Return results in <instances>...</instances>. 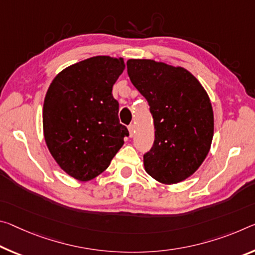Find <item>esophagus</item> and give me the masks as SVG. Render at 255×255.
Returning <instances> with one entry per match:
<instances>
[{"label":"esophagus","instance_id":"obj_1","mask_svg":"<svg viewBox=\"0 0 255 255\" xmlns=\"http://www.w3.org/2000/svg\"><path fill=\"white\" fill-rule=\"evenodd\" d=\"M128 130H129V135H130V137L134 136V132H135V125L134 124H130L128 126Z\"/></svg>","mask_w":255,"mask_h":255}]
</instances>
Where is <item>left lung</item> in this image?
Listing matches in <instances>:
<instances>
[{
    "instance_id": "1",
    "label": "left lung",
    "mask_w": 255,
    "mask_h": 255,
    "mask_svg": "<svg viewBox=\"0 0 255 255\" xmlns=\"http://www.w3.org/2000/svg\"><path fill=\"white\" fill-rule=\"evenodd\" d=\"M127 72L154 123L145 170L160 183H179L199 169L211 146L213 111L207 92L191 72L163 62L130 59Z\"/></svg>"
}]
</instances>
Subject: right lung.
<instances>
[{"label": "right lung", "instance_id": "add662e5", "mask_svg": "<svg viewBox=\"0 0 255 255\" xmlns=\"http://www.w3.org/2000/svg\"><path fill=\"white\" fill-rule=\"evenodd\" d=\"M124 69L121 58L93 56L62 70L47 90L43 107L46 145L61 169L80 181L106 170L129 136L112 95Z\"/></svg>", "mask_w": 255, "mask_h": 255}]
</instances>
